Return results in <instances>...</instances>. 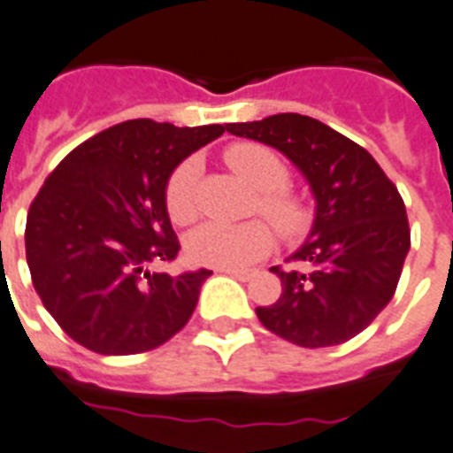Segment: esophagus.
<instances>
[{
	"mask_svg": "<svg viewBox=\"0 0 453 453\" xmlns=\"http://www.w3.org/2000/svg\"><path fill=\"white\" fill-rule=\"evenodd\" d=\"M219 273L234 276V278H238V280H250V278L255 276V273H252V271H248V269H219Z\"/></svg>",
	"mask_w": 453,
	"mask_h": 453,
	"instance_id": "1",
	"label": "esophagus"
}]
</instances>
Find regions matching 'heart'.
I'll list each match as a JSON object with an SVG mask.
<instances>
[{
  "label": "heart",
  "mask_w": 453,
  "mask_h": 453,
  "mask_svg": "<svg viewBox=\"0 0 453 453\" xmlns=\"http://www.w3.org/2000/svg\"><path fill=\"white\" fill-rule=\"evenodd\" d=\"M226 164L241 180L262 191L257 198L259 212L285 238L302 236L309 226V210L289 194V170L285 161L269 147L255 142L234 144L226 154ZM198 168L194 161L177 165L165 184V208L175 224H189L198 212L196 205ZM273 248V231L262 219L245 224L205 222L187 238V255L194 264L212 269H243L259 262Z\"/></svg>",
  "instance_id": "1"
}]
</instances>
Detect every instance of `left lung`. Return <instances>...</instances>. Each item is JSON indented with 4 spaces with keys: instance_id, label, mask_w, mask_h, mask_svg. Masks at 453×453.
Returning a JSON list of instances; mask_svg holds the SVG:
<instances>
[{
    "instance_id": "left-lung-1",
    "label": "left lung",
    "mask_w": 453,
    "mask_h": 453,
    "mask_svg": "<svg viewBox=\"0 0 453 453\" xmlns=\"http://www.w3.org/2000/svg\"><path fill=\"white\" fill-rule=\"evenodd\" d=\"M226 130L285 154L316 198L313 229L288 257L292 266L271 269L283 295L257 306L259 323L303 349L349 342L395 295L411 243L400 191L370 151L318 119L289 111Z\"/></svg>"
}]
</instances>
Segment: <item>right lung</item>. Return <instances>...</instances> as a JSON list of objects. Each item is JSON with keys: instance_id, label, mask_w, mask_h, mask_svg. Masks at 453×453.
Returning a JSON list of instances; mask_svg holds the SVG:
<instances>
[{"instance_id": "1", "label": "right lung", "mask_w": 453, "mask_h": 453, "mask_svg": "<svg viewBox=\"0 0 453 453\" xmlns=\"http://www.w3.org/2000/svg\"><path fill=\"white\" fill-rule=\"evenodd\" d=\"M224 126L177 128L133 119L72 150L46 177L25 224L32 283L65 334L100 356H135L189 323L208 269L151 273L173 262L165 184Z\"/></svg>"}]
</instances>
